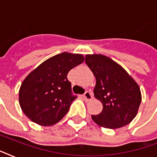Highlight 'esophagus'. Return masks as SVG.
<instances>
[{"label": "esophagus", "instance_id": "34e87169", "mask_svg": "<svg viewBox=\"0 0 157 157\" xmlns=\"http://www.w3.org/2000/svg\"><path fill=\"white\" fill-rule=\"evenodd\" d=\"M83 97L86 101H90V100H91L92 98H93V96H92V94H91L90 92H89V91H86V93L84 94Z\"/></svg>", "mask_w": 157, "mask_h": 157}]
</instances>
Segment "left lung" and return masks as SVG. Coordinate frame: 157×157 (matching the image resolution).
<instances>
[{
    "mask_svg": "<svg viewBox=\"0 0 157 157\" xmlns=\"http://www.w3.org/2000/svg\"><path fill=\"white\" fill-rule=\"evenodd\" d=\"M86 63L95 76L94 97L103 104L92 120L106 129H118L136 117L142 101L140 88L120 64L103 54H87Z\"/></svg>",
    "mask_w": 157,
    "mask_h": 157,
    "instance_id": "obj_1",
    "label": "left lung"
}]
</instances>
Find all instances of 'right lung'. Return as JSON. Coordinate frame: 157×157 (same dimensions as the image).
<instances>
[{
    "mask_svg": "<svg viewBox=\"0 0 157 157\" xmlns=\"http://www.w3.org/2000/svg\"><path fill=\"white\" fill-rule=\"evenodd\" d=\"M84 60L82 54L63 52L48 59L28 74L21 84L18 100L32 121L50 126L63 119L76 98L71 94L67 76Z\"/></svg>",
    "mask_w": 157,
    "mask_h": 157,
    "instance_id": "right-lung-1",
    "label": "right lung"
}]
</instances>
